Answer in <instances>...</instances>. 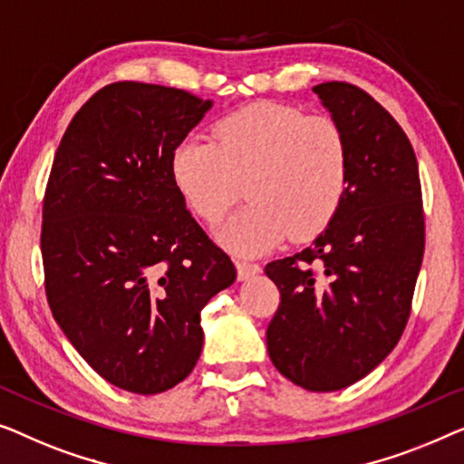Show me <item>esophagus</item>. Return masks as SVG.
<instances>
[{
    "label": "esophagus",
    "mask_w": 464,
    "mask_h": 464,
    "mask_svg": "<svg viewBox=\"0 0 464 464\" xmlns=\"http://www.w3.org/2000/svg\"><path fill=\"white\" fill-rule=\"evenodd\" d=\"M235 266H237V276L239 279H247L252 276H256V273H260V265L256 263H250V260H235Z\"/></svg>",
    "instance_id": "obj_1"
}]
</instances>
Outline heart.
<instances>
[{
  "label": "heart",
  "mask_w": 464,
  "mask_h": 464,
  "mask_svg": "<svg viewBox=\"0 0 464 464\" xmlns=\"http://www.w3.org/2000/svg\"><path fill=\"white\" fill-rule=\"evenodd\" d=\"M210 140L188 139L172 153V179L195 217L217 223L241 198L220 239L239 254L279 241L313 239L341 208L349 185V140L330 115L254 102L214 123Z\"/></svg>",
  "instance_id": "1"
}]
</instances>
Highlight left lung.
<instances>
[{
    "mask_svg": "<svg viewBox=\"0 0 464 464\" xmlns=\"http://www.w3.org/2000/svg\"><path fill=\"white\" fill-rule=\"evenodd\" d=\"M349 140V185L315 244L273 260L279 290L266 328L276 368L306 391L370 374L406 330L425 254L419 164L382 104L347 82L313 88Z\"/></svg>",
    "mask_w": 464,
    "mask_h": 464,
    "instance_id": "8db88e82",
    "label": "left lung"
}]
</instances>
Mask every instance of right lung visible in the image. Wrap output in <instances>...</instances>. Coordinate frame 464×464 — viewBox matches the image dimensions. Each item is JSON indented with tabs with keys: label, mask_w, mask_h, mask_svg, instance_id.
Here are the masks:
<instances>
[{
	"label": "right lung",
	"mask_w": 464,
	"mask_h": 464,
	"mask_svg": "<svg viewBox=\"0 0 464 464\" xmlns=\"http://www.w3.org/2000/svg\"><path fill=\"white\" fill-rule=\"evenodd\" d=\"M212 107L179 88L115 82L77 111L42 206L44 288L99 374L155 395L199 360L201 309L235 265L185 208L172 153Z\"/></svg>",
	"instance_id": "add662e5"
}]
</instances>
